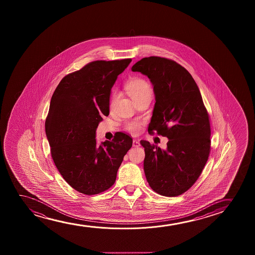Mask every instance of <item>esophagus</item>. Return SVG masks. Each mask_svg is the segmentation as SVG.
<instances>
[{"label":"esophagus","mask_w":255,"mask_h":255,"mask_svg":"<svg viewBox=\"0 0 255 255\" xmlns=\"http://www.w3.org/2000/svg\"><path fill=\"white\" fill-rule=\"evenodd\" d=\"M133 147H138L140 146L139 142H138V140L134 139L132 142Z\"/></svg>","instance_id":"1"}]
</instances>
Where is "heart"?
I'll return each instance as SVG.
<instances>
[{
	"instance_id": "heart-1",
	"label": "heart",
	"mask_w": 255,
	"mask_h": 255,
	"mask_svg": "<svg viewBox=\"0 0 255 255\" xmlns=\"http://www.w3.org/2000/svg\"><path fill=\"white\" fill-rule=\"evenodd\" d=\"M125 90L134 103L144 97H150L152 93L150 84L145 79L138 77H133L131 79H129L125 84ZM125 127L126 130H128L129 132L132 134L139 132L141 129L140 123L136 121L127 122Z\"/></svg>"
}]
</instances>
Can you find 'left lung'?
Masks as SVG:
<instances>
[{
  "mask_svg": "<svg viewBox=\"0 0 255 255\" xmlns=\"http://www.w3.org/2000/svg\"><path fill=\"white\" fill-rule=\"evenodd\" d=\"M131 70L153 84L156 103L148 132L169 139L165 150L140 141L147 182L160 195H181L197 181L211 151L209 114L199 87L184 67L164 57H144Z\"/></svg>",
  "mask_w": 255,
  "mask_h": 255,
  "instance_id": "obj_1",
  "label": "left lung"
}]
</instances>
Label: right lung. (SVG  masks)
<instances>
[{
	"label": "right lung",
	"mask_w": 255,
	"mask_h": 255,
	"mask_svg": "<svg viewBox=\"0 0 255 255\" xmlns=\"http://www.w3.org/2000/svg\"><path fill=\"white\" fill-rule=\"evenodd\" d=\"M128 59L89 63L68 74L53 93L45 131L60 174L77 192L95 195L114 185L132 137L118 131L98 146L96 129L110 112V95Z\"/></svg>",
	"instance_id": "right-lung-1"
}]
</instances>
